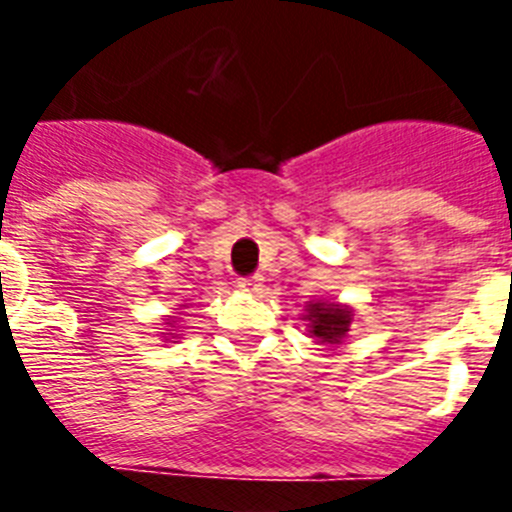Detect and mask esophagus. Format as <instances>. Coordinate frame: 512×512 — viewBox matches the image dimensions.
<instances>
[{"mask_svg": "<svg viewBox=\"0 0 512 512\" xmlns=\"http://www.w3.org/2000/svg\"><path fill=\"white\" fill-rule=\"evenodd\" d=\"M238 287H241L243 292H251V295H256V292H261V287H264V277H259V274L243 277L241 282H238Z\"/></svg>", "mask_w": 512, "mask_h": 512, "instance_id": "obj_1", "label": "esophagus"}]
</instances>
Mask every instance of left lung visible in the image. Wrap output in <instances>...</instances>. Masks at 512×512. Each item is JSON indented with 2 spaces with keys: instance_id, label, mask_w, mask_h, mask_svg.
Wrapping results in <instances>:
<instances>
[{
  "instance_id": "left-lung-1",
  "label": "left lung",
  "mask_w": 512,
  "mask_h": 512,
  "mask_svg": "<svg viewBox=\"0 0 512 512\" xmlns=\"http://www.w3.org/2000/svg\"><path fill=\"white\" fill-rule=\"evenodd\" d=\"M305 320L310 323V333L323 343H338L346 336L351 325V310L338 305H325V302H310L307 305Z\"/></svg>"
}]
</instances>
